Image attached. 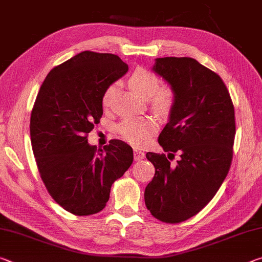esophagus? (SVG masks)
<instances>
[{"mask_svg":"<svg viewBox=\"0 0 262 262\" xmlns=\"http://www.w3.org/2000/svg\"><path fill=\"white\" fill-rule=\"evenodd\" d=\"M144 152H142V151H140V150H137V149H135L134 150V159L135 161H141V159H143L144 158Z\"/></svg>","mask_w":262,"mask_h":262,"instance_id":"1","label":"esophagus"}]
</instances>
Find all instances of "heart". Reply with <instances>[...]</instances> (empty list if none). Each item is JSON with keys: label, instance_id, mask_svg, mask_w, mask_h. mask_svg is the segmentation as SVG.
Masks as SVG:
<instances>
[{"label": "heart", "instance_id": "1", "mask_svg": "<svg viewBox=\"0 0 262 262\" xmlns=\"http://www.w3.org/2000/svg\"><path fill=\"white\" fill-rule=\"evenodd\" d=\"M129 85L141 97L149 99L150 106L157 113H167L174 104V92L171 88L161 86L157 75L139 68L130 75ZM118 84L113 83L106 89L101 98L105 108L112 104ZM157 129V125L150 118H127L118 127V132L123 140L134 147H143Z\"/></svg>", "mask_w": 262, "mask_h": 262}]
</instances>
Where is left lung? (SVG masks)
<instances>
[{"mask_svg":"<svg viewBox=\"0 0 262 262\" xmlns=\"http://www.w3.org/2000/svg\"><path fill=\"white\" fill-rule=\"evenodd\" d=\"M152 70L170 84L174 104L158 143L174 157L147 152L155 177L145 187L151 215L165 223H180L205 208L231 166L236 135L234 108L224 82L192 57H159Z\"/></svg>","mask_w":262,"mask_h":262,"instance_id":"8db88e82","label":"left lung"}]
</instances>
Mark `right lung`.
<instances>
[{
	"mask_svg": "<svg viewBox=\"0 0 262 262\" xmlns=\"http://www.w3.org/2000/svg\"><path fill=\"white\" fill-rule=\"evenodd\" d=\"M128 72L120 57L85 51L48 73L31 113L38 170L51 196L77 216L103 210L112 184L133 163V149L111 140L103 149L88 134L103 115L104 91Z\"/></svg>",
	"mask_w": 262,
	"mask_h": 262,
	"instance_id": "obj_1",
	"label": "right lung"
}]
</instances>
